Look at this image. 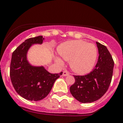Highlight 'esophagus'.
Instances as JSON below:
<instances>
[{
    "mask_svg": "<svg viewBox=\"0 0 123 123\" xmlns=\"http://www.w3.org/2000/svg\"><path fill=\"white\" fill-rule=\"evenodd\" d=\"M69 74L68 71H63V73H62V76H68Z\"/></svg>",
    "mask_w": 123,
    "mask_h": 123,
    "instance_id": "esophagus-1",
    "label": "esophagus"
}]
</instances>
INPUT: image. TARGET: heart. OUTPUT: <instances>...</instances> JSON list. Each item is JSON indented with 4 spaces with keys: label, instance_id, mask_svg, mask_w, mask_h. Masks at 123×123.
<instances>
[{
    "label": "heart",
    "instance_id": "heart-1",
    "mask_svg": "<svg viewBox=\"0 0 123 123\" xmlns=\"http://www.w3.org/2000/svg\"><path fill=\"white\" fill-rule=\"evenodd\" d=\"M58 52L62 58L70 61L72 70L80 74H87L92 70L97 57L96 47L80 40L62 43L59 46ZM55 60L59 64H63L60 57H56Z\"/></svg>",
    "mask_w": 123,
    "mask_h": 123
}]
</instances>
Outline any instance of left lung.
Masks as SVG:
<instances>
[{
	"mask_svg": "<svg viewBox=\"0 0 123 123\" xmlns=\"http://www.w3.org/2000/svg\"><path fill=\"white\" fill-rule=\"evenodd\" d=\"M98 58L95 68L85 76H74L75 82L70 92L78 101L91 103L98 100L108 90L113 73L114 62L105 46L97 42Z\"/></svg>",
	"mask_w": 123,
	"mask_h": 123,
	"instance_id": "1",
	"label": "left lung"
}]
</instances>
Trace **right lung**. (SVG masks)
Returning <instances> with one entry per match:
<instances>
[{
	"label": "right lung",
	"mask_w": 123,
	"mask_h": 123,
	"mask_svg": "<svg viewBox=\"0 0 123 123\" xmlns=\"http://www.w3.org/2000/svg\"><path fill=\"white\" fill-rule=\"evenodd\" d=\"M44 38L38 36L26 40L13 52L10 77L15 90L20 96L31 101L42 100L49 93L62 72L52 74L43 66H35L27 59V53L34 44H42Z\"/></svg>",
	"instance_id": "right-lung-1"
}]
</instances>
